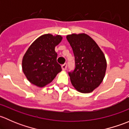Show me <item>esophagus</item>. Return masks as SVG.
<instances>
[{
	"label": "esophagus",
	"mask_w": 129,
	"mask_h": 129,
	"mask_svg": "<svg viewBox=\"0 0 129 129\" xmlns=\"http://www.w3.org/2000/svg\"><path fill=\"white\" fill-rule=\"evenodd\" d=\"M62 69L63 71H66V70L67 69V64H66V63H64V64L62 65Z\"/></svg>",
	"instance_id": "1"
}]
</instances>
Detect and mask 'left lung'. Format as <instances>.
Listing matches in <instances>:
<instances>
[{
  "label": "left lung",
  "mask_w": 129,
  "mask_h": 129,
  "mask_svg": "<svg viewBox=\"0 0 129 129\" xmlns=\"http://www.w3.org/2000/svg\"><path fill=\"white\" fill-rule=\"evenodd\" d=\"M75 57V69L69 72L71 83L81 93H90L103 80L107 68L104 53L95 42L85 34L67 36Z\"/></svg>",
  "instance_id": "1"
}]
</instances>
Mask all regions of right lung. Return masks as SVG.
<instances>
[{
  "label": "right lung",
  "mask_w": 129,
  "mask_h": 129,
  "mask_svg": "<svg viewBox=\"0 0 129 129\" xmlns=\"http://www.w3.org/2000/svg\"><path fill=\"white\" fill-rule=\"evenodd\" d=\"M62 37L44 34L37 38L27 49L22 59V70L28 81L43 87L51 82L62 71L57 62L55 47Z\"/></svg>",
  "instance_id": "obj_1"
}]
</instances>
